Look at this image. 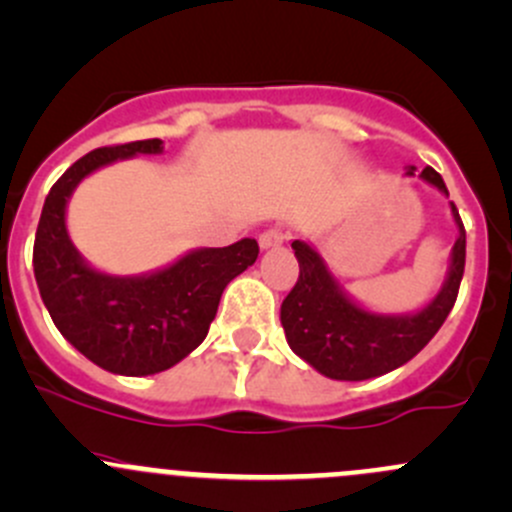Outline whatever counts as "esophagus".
Wrapping results in <instances>:
<instances>
[{"mask_svg":"<svg viewBox=\"0 0 512 512\" xmlns=\"http://www.w3.org/2000/svg\"><path fill=\"white\" fill-rule=\"evenodd\" d=\"M287 240V230L282 225H272L267 227V230L260 232V245L262 247H275L280 245V242Z\"/></svg>","mask_w":512,"mask_h":512,"instance_id":"1","label":"esophagus"}]
</instances>
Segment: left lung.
I'll return each instance as SVG.
<instances>
[{
	"label": "left lung",
	"mask_w": 512,
	"mask_h": 512,
	"mask_svg": "<svg viewBox=\"0 0 512 512\" xmlns=\"http://www.w3.org/2000/svg\"><path fill=\"white\" fill-rule=\"evenodd\" d=\"M416 168L409 170L414 175ZM421 178L448 195L441 173L426 165ZM458 225L448 280L438 297L411 317H379L349 302L334 285L322 257L304 242L294 240L299 277L282 302V327L294 354L312 364L319 374L339 381H364L389 374L421 352L441 329L456 304L466 270V227L451 203Z\"/></svg>",
	"instance_id": "obj_1"
}]
</instances>
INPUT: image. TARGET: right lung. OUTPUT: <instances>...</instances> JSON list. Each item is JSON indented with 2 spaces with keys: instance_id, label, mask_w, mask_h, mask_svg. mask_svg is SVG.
I'll return each instance as SVG.
<instances>
[{
  "instance_id": "obj_1",
  "label": "right lung",
  "mask_w": 512,
  "mask_h": 512,
  "mask_svg": "<svg viewBox=\"0 0 512 512\" xmlns=\"http://www.w3.org/2000/svg\"><path fill=\"white\" fill-rule=\"evenodd\" d=\"M163 141L116 143L76 160L44 200L34 237V277L56 329L101 369L148 376L200 347L227 282L260 255L257 240L195 250L151 277L121 280L94 272L66 235V200L84 175L111 160L160 153Z\"/></svg>"
}]
</instances>
